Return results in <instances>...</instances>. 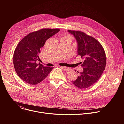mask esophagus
Wrapping results in <instances>:
<instances>
[{
  "label": "esophagus",
  "mask_w": 124,
  "mask_h": 124,
  "mask_svg": "<svg viewBox=\"0 0 124 124\" xmlns=\"http://www.w3.org/2000/svg\"><path fill=\"white\" fill-rule=\"evenodd\" d=\"M61 68H62L65 71H68V70H70V68H67V67H63V66H60Z\"/></svg>",
  "instance_id": "1"
}]
</instances>
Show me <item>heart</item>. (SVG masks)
Listing matches in <instances>:
<instances>
[{
  "mask_svg": "<svg viewBox=\"0 0 124 124\" xmlns=\"http://www.w3.org/2000/svg\"><path fill=\"white\" fill-rule=\"evenodd\" d=\"M65 37H70V35H66V36H65ZM70 38H71V37H70Z\"/></svg>",
  "mask_w": 124,
  "mask_h": 124,
  "instance_id": "1",
  "label": "heart"
}]
</instances>
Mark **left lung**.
<instances>
[{"mask_svg": "<svg viewBox=\"0 0 124 124\" xmlns=\"http://www.w3.org/2000/svg\"><path fill=\"white\" fill-rule=\"evenodd\" d=\"M68 32L76 38L78 55L82 60L79 64L83 71L72 82L78 88L85 89L95 83L102 75L106 66L105 53L101 43L92 36L81 31L68 30Z\"/></svg>", "mask_w": 124, "mask_h": 124, "instance_id": "1", "label": "left lung"}]
</instances>
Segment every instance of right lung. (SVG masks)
Masks as SVG:
<instances>
[{"label":"right lung","instance_id":"add662e5","mask_svg":"<svg viewBox=\"0 0 124 124\" xmlns=\"http://www.w3.org/2000/svg\"><path fill=\"white\" fill-rule=\"evenodd\" d=\"M59 28H43L27 34L17 44L13 55L16 73L24 81L36 85L47 77L52 67H45L36 61L40 60L41 49L46 41L59 31Z\"/></svg>","mask_w":124,"mask_h":124}]
</instances>
